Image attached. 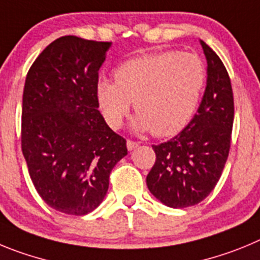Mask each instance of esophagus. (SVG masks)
I'll return each mask as SVG.
<instances>
[{
	"instance_id": "obj_1",
	"label": "esophagus",
	"mask_w": 260,
	"mask_h": 260,
	"mask_svg": "<svg viewBox=\"0 0 260 260\" xmlns=\"http://www.w3.org/2000/svg\"><path fill=\"white\" fill-rule=\"evenodd\" d=\"M140 142L137 141H132V140H128L127 141V147H128V150H135L136 147H139Z\"/></svg>"
}]
</instances>
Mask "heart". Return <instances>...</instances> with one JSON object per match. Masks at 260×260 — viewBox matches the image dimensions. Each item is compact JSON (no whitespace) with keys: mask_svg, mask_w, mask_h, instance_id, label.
I'll return each mask as SVG.
<instances>
[{"mask_svg":"<svg viewBox=\"0 0 260 260\" xmlns=\"http://www.w3.org/2000/svg\"><path fill=\"white\" fill-rule=\"evenodd\" d=\"M206 84V67L198 55L162 51L132 58L115 70V81L101 79L97 100L113 128L123 124L135 106V129L171 136L188 124Z\"/></svg>","mask_w":260,"mask_h":260,"instance_id":"heart-1","label":"heart"}]
</instances>
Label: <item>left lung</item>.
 I'll list each match as a JSON object with an SVG mask.
<instances>
[{"label": "left lung", "instance_id": "8db88e82", "mask_svg": "<svg viewBox=\"0 0 260 260\" xmlns=\"http://www.w3.org/2000/svg\"><path fill=\"white\" fill-rule=\"evenodd\" d=\"M201 45L207 84L197 114L174 139L153 145L156 159L146 176L154 197L174 209L197 205L214 190L231 149L235 119L231 79L216 53L203 41Z\"/></svg>", "mask_w": 260, "mask_h": 260}]
</instances>
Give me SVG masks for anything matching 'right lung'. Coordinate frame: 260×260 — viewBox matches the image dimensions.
<instances>
[{
	"label": "right lung",
	"instance_id": "right-lung-1",
	"mask_svg": "<svg viewBox=\"0 0 260 260\" xmlns=\"http://www.w3.org/2000/svg\"><path fill=\"white\" fill-rule=\"evenodd\" d=\"M111 43L63 36L46 46L23 90L22 151L40 197L51 209L86 215L109 189L127 141L98 111V71Z\"/></svg>",
	"mask_w": 260,
	"mask_h": 260
}]
</instances>
